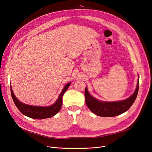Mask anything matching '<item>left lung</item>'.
Listing matches in <instances>:
<instances>
[{"label":"left lung","instance_id":"left-lung-1","mask_svg":"<svg viewBox=\"0 0 152 152\" xmlns=\"http://www.w3.org/2000/svg\"><path fill=\"white\" fill-rule=\"evenodd\" d=\"M139 90V78L134 93L127 99L115 102H106L99 101L93 98L87 91V87L85 89L86 103L92 112L96 115L104 117H115L121 115L130 108L136 99Z\"/></svg>","mask_w":152,"mask_h":152}]
</instances>
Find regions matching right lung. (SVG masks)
I'll return each mask as SVG.
<instances>
[{
  "label": "right lung",
  "instance_id": "right-lung-1",
  "mask_svg": "<svg viewBox=\"0 0 152 152\" xmlns=\"http://www.w3.org/2000/svg\"><path fill=\"white\" fill-rule=\"evenodd\" d=\"M70 83H68L63 89L62 90L61 93L58 96L57 101L53 104L49 106V107H37V106H31L28 104H26L20 102L16 98L15 95L14 94L12 87L11 86V93L13 102L15 103V105L18 109L20 111L25 115V116L31 118L35 119H44L47 118H50L53 116L57 114L59 110H61L63 102V96L65 91L70 86Z\"/></svg>",
  "mask_w": 152,
  "mask_h": 152
}]
</instances>
